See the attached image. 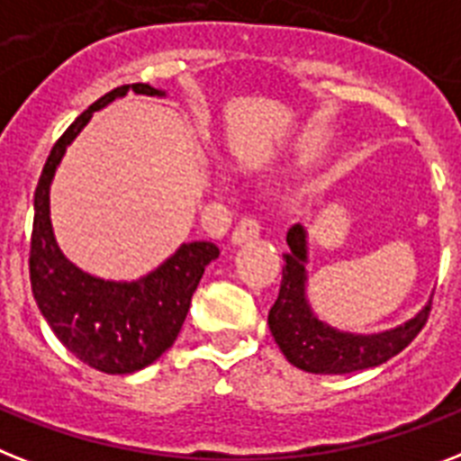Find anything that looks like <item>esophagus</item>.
Wrapping results in <instances>:
<instances>
[{
	"label": "esophagus",
	"instance_id": "esophagus-1",
	"mask_svg": "<svg viewBox=\"0 0 461 461\" xmlns=\"http://www.w3.org/2000/svg\"><path fill=\"white\" fill-rule=\"evenodd\" d=\"M258 237H260V222L256 218H243L231 231V243L241 246V243H249Z\"/></svg>",
	"mask_w": 461,
	"mask_h": 461
}]
</instances>
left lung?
Returning <instances> with one entry per match:
<instances>
[{"label":"left lung","mask_w":461,"mask_h":461,"mask_svg":"<svg viewBox=\"0 0 461 461\" xmlns=\"http://www.w3.org/2000/svg\"><path fill=\"white\" fill-rule=\"evenodd\" d=\"M289 253H284L282 286L269 310L267 324L284 357L310 374H350L384 365L412 343L429 320L431 301L405 324L379 334L340 331L312 312L308 301V231L294 224L286 234Z\"/></svg>","instance_id":"left-lung-1"}]
</instances>
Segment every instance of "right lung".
I'll return each mask as SVG.
<instances>
[{"mask_svg": "<svg viewBox=\"0 0 461 461\" xmlns=\"http://www.w3.org/2000/svg\"><path fill=\"white\" fill-rule=\"evenodd\" d=\"M134 95L166 96L163 89L137 82L96 99L61 134L35 189V220L30 239V286L40 312L56 339L85 365L104 374H132L156 362L175 343L205 267L220 256L211 241L182 243L167 260L132 282L101 279L63 256L54 237L49 192L66 149L95 111Z\"/></svg>", "mask_w": 461, "mask_h": 461, "instance_id": "obj_1", "label": "right lung"}]
</instances>
